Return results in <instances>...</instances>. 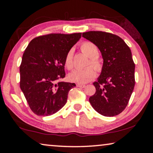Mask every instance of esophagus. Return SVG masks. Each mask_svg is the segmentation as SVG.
Instances as JSON below:
<instances>
[{
  "instance_id": "obj_1",
  "label": "esophagus",
  "mask_w": 153,
  "mask_h": 153,
  "mask_svg": "<svg viewBox=\"0 0 153 153\" xmlns=\"http://www.w3.org/2000/svg\"><path fill=\"white\" fill-rule=\"evenodd\" d=\"M76 86L79 88H83L85 87V84H82V83H77Z\"/></svg>"
}]
</instances>
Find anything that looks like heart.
<instances>
[{"label": "heart", "mask_w": 153, "mask_h": 153, "mask_svg": "<svg viewBox=\"0 0 153 153\" xmlns=\"http://www.w3.org/2000/svg\"><path fill=\"white\" fill-rule=\"evenodd\" d=\"M81 51L90 58V62L92 66L96 70L100 71L102 70V60L98 57V49L95 44L91 42H85L81 46ZM73 54L74 51L71 49L68 51L65 58V65L66 68L71 70L74 66L73 63ZM93 67V68H94ZM90 66L84 69H76L72 71L69 74V79L72 82L79 83H85L89 82L95 78L96 76L95 70Z\"/></svg>", "instance_id": "b5f03b06"}]
</instances>
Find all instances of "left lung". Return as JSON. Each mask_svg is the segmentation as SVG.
<instances>
[{"label": "left lung", "mask_w": 153, "mask_h": 153, "mask_svg": "<svg viewBox=\"0 0 153 153\" xmlns=\"http://www.w3.org/2000/svg\"><path fill=\"white\" fill-rule=\"evenodd\" d=\"M82 37L97 46L103 59L101 74L93 83L96 92L90 97V103L102 116H117L127 106L135 84L131 50L123 39L111 33L89 31Z\"/></svg>", "instance_id": "left-lung-1"}]
</instances>
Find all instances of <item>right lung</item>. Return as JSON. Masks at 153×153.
Returning <instances> with one entry per match:
<instances>
[{"label":"right lung","instance_id":"add662e5","mask_svg":"<svg viewBox=\"0 0 153 153\" xmlns=\"http://www.w3.org/2000/svg\"><path fill=\"white\" fill-rule=\"evenodd\" d=\"M81 33L49 34L35 37L23 54L20 88L33 113L48 116L67 102L74 83L60 81L65 76V58L80 39Z\"/></svg>","mask_w":153,"mask_h":153}]
</instances>
